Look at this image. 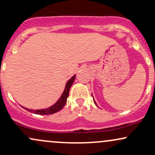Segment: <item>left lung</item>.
I'll use <instances>...</instances> for the list:
<instances>
[{
	"label": "left lung",
	"mask_w": 155,
	"mask_h": 155,
	"mask_svg": "<svg viewBox=\"0 0 155 155\" xmlns=\"http://www.w3.org/2000/svg\"><path fill=\"white\" fill-rule=\"evenodd\" d=\"M92 96L93 97V95H92ZM93 100H94V98H93ZM94 103H95V105H96L97 106V103H96V102H95V101H94Z\"/></svg>",
	"instance_id": "obj_1"
}]
</instances>
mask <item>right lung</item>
I'll use <instances>...</instances> for the list:
<instances>
[{
	"mask_svg": "<svg viewBox=\"0 0 155 155\" xmlns=\"http://www.w3.org/2000/svg\"><path fill=\"white\" fill-rule=\"evenodd\" d=\"M75 77H76V75H74L72 78H71V79L67 81V83L66 84V87H65L64 91H63V94H61V97L58 99V100L54 105L50 106V107L45 108V109H41V110H31V109H29V108L22 107V106L21 107H23L24 109L27 110V111L30 112V113H35V114H37V115H51V114H53V113H57V112L61 110L64 107V105H66L67 98H68V94H69L70 88L72 86L73 83H74V80H75Z\"/></svg>",
	"mask_w": 155,
	"mask_h": 155,
	"instance_id": "obj_1",
	"label": "right lung"
}]
</instances>
